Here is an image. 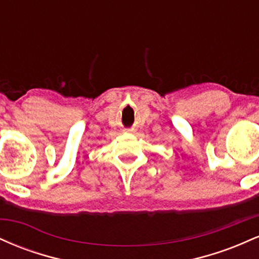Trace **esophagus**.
Returning a JSON list of instances; mask_svg holds the SVG:
<instances>
[{
    "label": "esophagus",
    "mask_w": 259,
    "mask_h": 259,
    "mask_svg": "<svg viewBox=\"0 0 259 259\" xmlns=\"http://www.w3.org/2000/svg\"><path fill=\"white\" fill-rule=\"evenodd\" d=\"M126 132H133V130L132 129H126Z\"/></svg>",
    "instance_id": "esophagus-1"
}]
</instances>
